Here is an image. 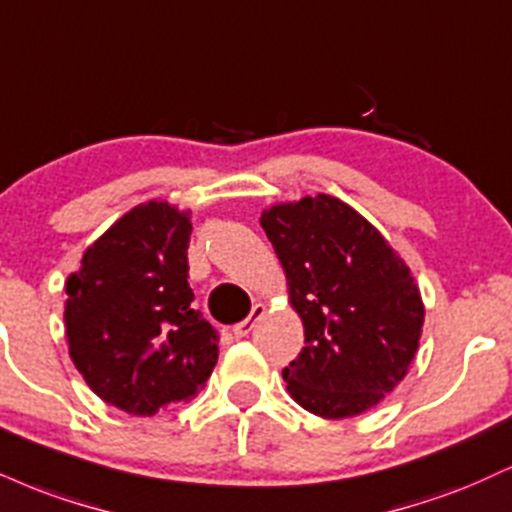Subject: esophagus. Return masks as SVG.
Returning a JSON list of instances; mask_svg holds the SVG:
<instances>
[{
  "mask_svg": "<svg viewBox=\"0 0 512 512\" xmlns=\"http://www.w3.org/2000/svg\"><path fill=\"white\" fill-rule=\"evenodd\" d=\"M264 310H267V307H264L262 303H257L255 307H252L248 319H243V322H238L236 326H233V334H236V338H245V336H248L250 331H252V326H255L257 319H260V317L264 315Z\"/></svg>",
  "mask_w": 512,
  "mask_h": 512,
  "instance_id": "esophagus-1",
  "label": "esophagus"
}]
</instances>
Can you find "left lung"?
Returning <instances> with one entry per match:
<instances>
[{
    "label": "left lung",
    "instance_id": "1",
    "mask_svg": "<svg viewBox=\"0 0 512 512\" xmlns=\"http://www.w3.org/2000/svg\"><path fill=\"white\" fill-rule=\"evenodd\" d=\"M260 224L305 326V348L283 369L291 398L326 420L374 408L420 346L424 305L410 267L338 197L274 205Z\"/></svg>",
    "mask_w": 512,
    "mask_h": 512
}]
</instances>
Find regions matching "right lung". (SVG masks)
Here are the masks:
<instances>
[{"label": "right lung", "mask_w": 512, "mask_h": 512, "mask_svg": "<svg viewBox=\"0 0 512 512\" xmlns=\"http://www.w3.org/2000/svg\"><path fill=\"white\" fill-rule=\"evenodd\" d=\"M188 214L164 200L133 207L66 281L73 365L104 403L128 415L186 403L217 365V331L193 310Z\"/></svg>", "instance_id": "add662e5"}]
</instances>
